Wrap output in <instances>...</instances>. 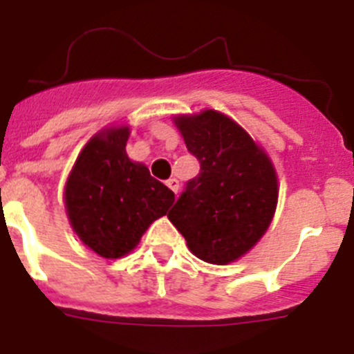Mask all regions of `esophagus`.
I'll return each mask as SVG.
<instances>
[{"mask_svg": "<svg viewBox=\"0 0 354 354\" xmlns=\"http://www.w3.org/2000/svg\"><path fill=\"white\" fill-rule=\"evenodd\" d=\"M167 187L171 189L172 192H174V194H176L178 189H180V182H178L176 178H171V180H167Z\"/></svg>", "mask_w": 354, "mask_h": 354, "instance_id": "34e87169", "label": "esophagus"}]
</instances>
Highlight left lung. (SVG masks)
<instances>
[{
    "label": "left lung",
    "mask_w": 354,
    "mask_h": 354,
    "mask_svg": "<svg viewBox=\"0 0 354 354\" xmlns=\"http://www.w3.org/2000/svg\"><path fill=\"white\" fill-rule=\"evenodd\" d=\"M174 124L201 171L167 218L198 259L234 263L268 230L277 209V172L266 151L216 109L176 115Z\"/></svg>",
    "instance_id": "8db88e82"
}]
</instances>
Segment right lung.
Returning a JSON list of instances; mask_svg holds the SVG:
<instances>
[{
	"label": "right lung",
	"mask_w": 354,
	"mask_h": 354,
	"mask_svg": "<svg viewBox=\"0 0 354 354\" xmlns=\"http://www.w3.org/2000/svg\"><path fill=\"white\" fill-rule=\"evenodd\" d=\"M129 126H109L88 140L66 185L64 207L73 232L90 250L120 259L136 248L151 223L165 216L174 192L126 153Z\"/></svg>",
	"instance_id": "obj_1"
}]
</instances>
